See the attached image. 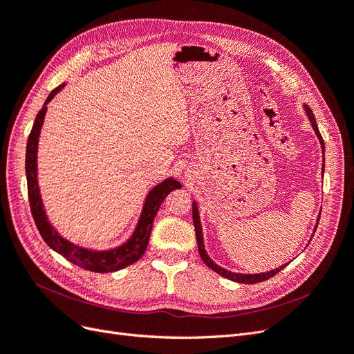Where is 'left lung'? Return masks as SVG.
Instances as JSON below:
<instances>
[{"label": "left lung", "mask_w": 354, "mask_h": 354, "mask_svg": "<svg viewBox=\"0 0 354 354\" xmlns=\"http://www.w3.org/2000/svg\"><path fill=\"white\" fill-rule=\"evenodd\" d=\"M303 109H304V113L307 119H309L312 128L317 136L319 142H321V147H322V151L325 153V145H324V140H322V135L321 132H319L317 129V124H316V119H315V115L313 111L310 110V107L307 104H303ZM324 166H322V175H324ZM319 218H321V212H319V216H317V221H316V225H315V230H313V234L316 231L317 227V223H319ZM192 221H194V227H196V236H197V245H198V252H200V257L201 260L206 263L212 270H214L216 273H219L221 277L230 279V281H234V282H238V283H257V282H261V281H266L269 278H272L273 275H277L278 272H281L285 266H287L288 263H285L277 269L273 270H268V272H260V273H236V272H231L227 269H223L222 266L216 265L214 261L210 259V256L207 254L206 252V247H204V238H203V227H201V221H200V213H198V206L196 200H192ZM312 239V238H310Z\"/></svg>", "instance_id": "left-lung-1"}]
</instances>
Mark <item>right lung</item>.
Instances as JSON below:
<instances>
[{
  "label": "right lung",
  "instance_id": "add662e5",
  "mask_svg": "<svg viewBox=\"0 0 354 354\" xmlns=\"http://www.w3.org/2000/svg\"><path fill=\"white\" fill-rule=\"evenodd\" d=\"M64 86L66 84H62L55 89H53L50 95L47 97V100H45L42 109L37 115L35 122H33V127H32L28 145H26L28 196H29L33 221H35L44 241L47 243L54 252H57L64 259L72 261L73 265L86 270L98 272V273L118 272L123 268L135 263L136 260H140L142 257L153 230V221L156 218L158 209H160L163 200L167 197L169 192L182 188V185L180 182L176 180L174 176H169L162 182H158L157 185H154L150 191H148L133 232L131 234V236L127 239V241L122 243L118 247L106 248V250H94V248L77 245L72 243L71 239L64 238L51 225L48 219L47 210L44 209V201L41 197L39 182H38V144H39V135L45 120V115H47V104L60 93Z\"/></svg>",
  "mask_w": 354,
  "mask_h": 354
}]
</instances>
